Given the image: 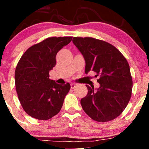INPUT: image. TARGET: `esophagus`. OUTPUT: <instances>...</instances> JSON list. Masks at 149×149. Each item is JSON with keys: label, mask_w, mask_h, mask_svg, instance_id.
Returning <instances> with one entry per match:
<instances>
[{"label": "esophagus", "mask_w": 149, "mask_h": 149, "mask_svg": "<svg viewBox=\"0 0 149 149\" xmlns=\"http://www.w3.org/2000/svg\"><path fill=\"white\" fill-rule=\"evenodd\" d=\"M76 84H75V83H71V88L72 89L76 88Z\"/></svg>", "instance_id": "1"}]
</instances>
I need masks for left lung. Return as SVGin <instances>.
Returning <instances> with one entry per match:
<instances>
[{"label":"left lung","mask_w":149,"mask_h":149,"mask_svg":"<svg viewBox=\"0 0 149 149\" xmlns=\"http://www.w3.org/2000/svg\"><path fill=\"white\" fill-rule=\"evenodd\" d=\"M73 42L85 60V73L100 76V87L86 85L88 94L81 99L84 111L94 120L108 122L122 113L132 95V78L127 59L111 44L91 37H74Z\"/></svg>","instance_id":"1"}]
</instances>
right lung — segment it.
<instances>
[{"instance_id": "add662e5", "label": "right lung", "mask_w": 149, "mask_h": 149, "mask_svg": "<svg viewBox=\"0 0 149 149\" xmlns=\"http://www.w3.org/2000/svg\"><path fill=\"white\" fill-rule=\"evenodd\" d=\"M72 40L71 36L47 38L32 45L20 58L15 73L17 93L22 108L38 120H49L60 111L69 83L59 85L49 78L56 55Z\"/></svg>"}]
</instances>
